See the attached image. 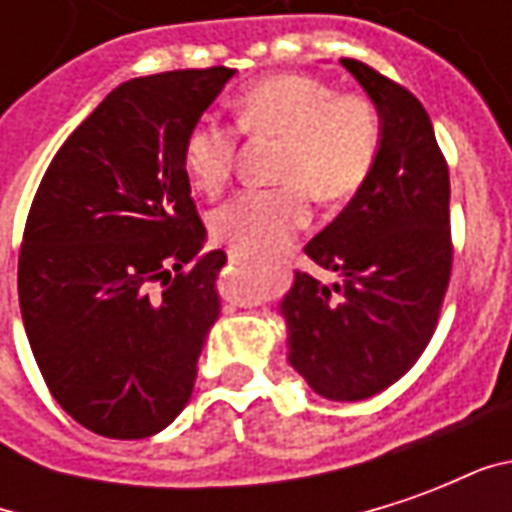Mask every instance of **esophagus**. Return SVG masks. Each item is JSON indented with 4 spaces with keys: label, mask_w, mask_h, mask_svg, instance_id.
I'll return each mask as SVG.
<instances>
[{
    "label": "esophagus",
    "mask_w": 512,
    "mask_h": 512,
    "mask_svg": "<svg viewBox=\"0 0 512 512\" xmlns=\"http://www.w3.org/2000/svg\"><path fill=\"white\" fill-rule=\"evenodd\" d=\"M227 257H230L233 263H244V260H249V257H252V252H249V249H244V246H230V249H227Z\"/></svg>",
    "instance_id": "esophagus-1"
}]
</instances>
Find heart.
Listing matches in <instances>:
<instances>
[{
    "label": "heart",
    "instance_id": "heart-1",
    "mask_svg": "<svg viewBox=\"0 0 512 512\" xmlns=\"http://www.w3.org/2000/svg\"><path fill=\"white\" fill-rule=\"evenodd\" d=\"M235 123L249 136H277V189H246L213 211V235L249 252H277L310 222V194L345 202L365 189L384 150V115L367 95L337 93L310 73H277L246 87ZM238 128L202 117L183 139L194 189L219 194L238 156Z\"/></svg>",
    "mask_w": 512,
    "mask_h": 512
}]
</instances>
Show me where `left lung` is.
I'll use <instances>...</instances> for the list:
<instances>
[{"instance_id": "8db88e82", "label": "left lung", "mask_w": 512, "mask_h": 512, "mask_svg": "<svg viewBox=\"0 0 512 512\" xmlns=\"http://www.w3.org/2000/svg\"><path fill=\"white\" fill-rule=\"evenodd\" d=\"M340 62L381 109L384 150L365 189L304 246L337 279L296 271L282 315L304 381L329 400H365L406 376L436 332L452 274L450 169L406 87Z\"/></svg>"}]
</instances>
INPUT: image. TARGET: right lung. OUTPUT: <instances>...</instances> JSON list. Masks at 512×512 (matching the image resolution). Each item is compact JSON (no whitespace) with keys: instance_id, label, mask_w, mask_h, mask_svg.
I'll return each mask as SVG.
<instances>
[{"instance_id":"add662e5","label":"right lung","mask_w":512,"mask_h":512,"mask_svg":"<svg viewBox=\"0 0 512 512\" xmlns=\"http://www.w3.org/2000/svg\"><path fill=\"white\" fill-rule=\"evenodd\" d=\"M233 68L139 76L51 158L18 252V304L54 400L106 439H147L186 408L219 318L222 249L200 255L183 139Z\"/></svg>"}]
</instances>
